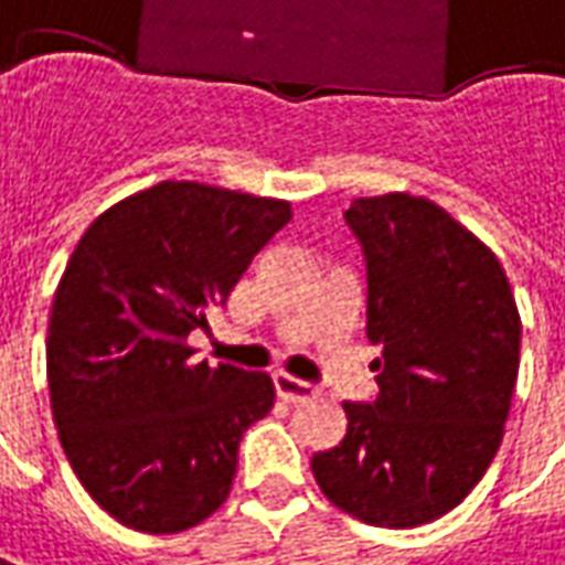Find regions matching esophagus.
<instances>
[{"label": "esophagus", "mask_w": 565, "mask_h": 565, "mask_svg": "<svg viewBox=\"0 0 565 565\" xmlns=\"http://www.w3.org/2000/svg\"><path fill=\"white\" fill-rule=\"evenodd\" d=\"M274 384H276V394L282 396L286 403H307V399L320 396V387H317V384L295 379V375H289V372H276Z\"/></svg>", "instance_id": "34e87169"}]
</instances>
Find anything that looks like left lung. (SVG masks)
<instances>
[{
	"mask_svg": "<svg viewBox=\"0 0 565 565\" xmlns=\"http://www.w3.org/2000/svg\"><path fill=\"white\" fill-rule=\"evenodd\" d=\"M379 396L344 403L348 434L317 483L369 526L412 529L461 504L492 465L520 369V313L492 248L424 196L353 200Z\"/></svg>",
	"mask_w": 565,
	"mask_h": 565,
	"instance_id": "obj_1",
	"label": "left lung"
}]
</instances>
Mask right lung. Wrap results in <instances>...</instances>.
I'll list each match as a JSON object with an SVG mask.
<instances>
[{
    "instance_id": "add662e5",
    "label": "right lung",
    "mask_w": 565,
    "mask_h": 565,
    "mask_svg": "<svg viewBox=\"0 0 565 565\" xmlns=\"http://www.w3.org/2000/svg\"><path fill=\"white\" fill-rule=\"evenodd\" d=\"M289 221L282 200L162 181L95 217L70 255L45 348L52 415L73 473L122 526L184 532L231 495L274 381L196 360L186 338Z\"/></svg>"
}]
</instances>
